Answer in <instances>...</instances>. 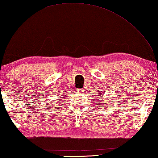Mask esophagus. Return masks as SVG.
Masks as SVG:
<instances>
[{
	"instance_id": "1",
	"label": "esophagus",
	"mask_w": 158,
	"mask_h": 158,
	"mask_svg": "<svg viewBox=\"0 0 158 158\" xmlns=\"http://www.w3.org/2000/svg\"><path fill=\"white\" fill-rule=\"evenodd\" d=\"M77 91H78L79 92H84V89H77Z\"/></svg>"
}]
</instances>
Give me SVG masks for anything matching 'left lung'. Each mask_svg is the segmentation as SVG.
Listing matches in <instances>:
<instances>
[{
  "mask_svg": "<svg viewBox=\"0 0 158 158\" xmlns=\"http://www.w3.org/2000/svg\"><path fill=\"white\" fill-rule=\"evenodd\" d=\"M103 93H102V92L101 91V92H99V93H98V94L97 95L98 96V98H99V97H101L102 96H103L104 94H103ZM97 103H98V102H97Z\"/></svg>",
  "mask_w": 158,
  "mask_h": 158,
  "instance_id": "1",
  "label": "left lung"
}]
</instances>
